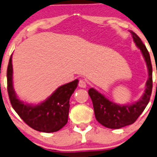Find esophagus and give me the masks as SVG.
I'll return each instance as SVG.
<instances>
[{
  "instance_id": "obj_1",
  "label": "esophagus",
  "mask_w": 157,
  "mask_h": 157,
  "mask_svg": "<svg viewBox=\"0 0 157 157\" xmlns=\"http://www.w3.org/2000/svg\"><path fill=\"white\" fill-rule=\"evenodd\" d=\"M79 87H80V88H86L87 87L86 81H85L84 80H83V79H80V80H79Z\"/></svg>"
}]
</instances>
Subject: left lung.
Returning <instances> with one entry per match:
<instances>
[{"label":"left lung","instance_id":"1","mask_svg":"<svg viewBox=\"0 0 157 157\" xmlns=\"http://www.w3.org/2000/svg\"><path fill=\"white\" fill-rule=\"evenodd\" d=\"M133 41L141 50L146 62L148 70V79L146 82V88L142 97L136 103L128 105H118L110 101L104 95L94 88L88 90V94L93 103L94 112L96 120L103 126L110 129H119L128 125H131L144 111L150 99L152 89V67L150 56L146 46L138 35L130 31ZM157 73V72H156Z\"/></svg>","mask_w":157,"mask_h":157}]
</instances>
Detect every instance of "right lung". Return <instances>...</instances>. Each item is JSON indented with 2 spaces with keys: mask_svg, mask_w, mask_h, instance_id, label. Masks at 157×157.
<instances>
[{
  "mask_svg": "<svg viewBox=\"0 0 157 157\" xmlns=\"http://www.w3.org/2000/svg\"><path fill=\"white\" fill-rule=\"evenodd\" d=\"M8 93L11 104L27 125L39 132L53 133L62 129L68 122L69 99L77 88L78 80L60 86L46 101L32 106L24 104L16 97L13 86L12 56L7 69Z\"/></svg>",
  "mask_w": 157,
  "mask_h": 157,
  "instance_id": "right-lung-1",
  "label": "right lung"
}]
</instances>
